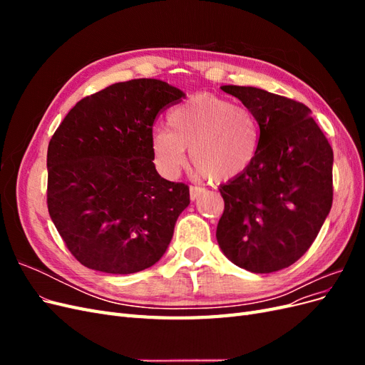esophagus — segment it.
<instances>
[{"instance_id": "esophagus-1", "label": "esophagus", "mask_w": 365, "mask_h": 365, "mask_svg": "<svg viewBox=\"0 0 365 365\" xmlns=\"http://www.w3.org/2000/svg\"><path fill=\"white\" fill-rule=\"evenodd\" d=\"M205 190L202 189V187H196V185H190V200L195 201L200 197Z\"/></svg>"}]
</instances>
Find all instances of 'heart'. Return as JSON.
<instances>
[{
  "mask_svg": "<svg viewBox=\"0 0 365 365\" xmlns=\"http://www.w3.org/2000/svg\"><path fill=\"white\" fill-rule=\"evenodd\" d=\"M169 129L152 132L153 161L165 176H175L187 161L213 181H230L244 173L259 149V125L247 108L213 94H197L175 106Z\"/></svg>",
  "mask_w": 365,
  "mask_h": 365,
  "instance_id": "1",
  "label": "heart"
}]
</instances>
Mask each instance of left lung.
<instances>
[{"label":"left lung","instance_id":"left-lung-1","mask_svg":"<svg viewBox=\"0 0 365 365\" xmlns=\"http://www.w3.org/2000/svg\"><path fill=\"white\" fill-rule=\"evenodd\" d=\"M256 117L250 168L219 187L225 201L216 239L239 268H288L312 245L332 207L334 152L311 109L254 86L224 85Z\"/></svg>","mask_w":365,"mask_h":365}]
</instances>
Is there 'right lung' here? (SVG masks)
Masks as SVG:
<instances>
[{
  "label": "right lung",
  "mask_w": 365,
  "mask_h": 365,
  "mask_svg": "<svg viewBox=\"0 0 365 365\" xmlns=\"http://www.w3.org/2000/svg\"><path fill=\"white\" fill-rule=\"evenodd\" d=\"M184 96L160 79L118 82L77 102L54 132L48 213L83 267L132 274L164 256L190 193L158 175L152 125Z\"/></svg>",
  "instance_id": "add662e5"
}]
</instances>
